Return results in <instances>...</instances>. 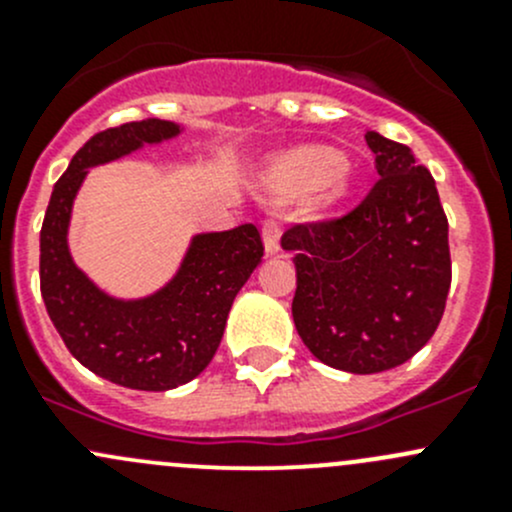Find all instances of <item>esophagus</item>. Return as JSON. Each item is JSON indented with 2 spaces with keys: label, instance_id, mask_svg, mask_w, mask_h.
<instances>
[{
  "label": "esophagus",
  "instance_id": "1",
  "mask_svg": "<svg viewBox=\"0 0 512 512\" xmlns=\"http://www.w3.org/2000/svg\"><path fill=\"white\" fill-rule=\"evenodd\" d=\"M280 235H282V227L277 220H265V225H262V240H265V250L267 255H275L277 250H280Z\"/></svg>",
  "mask_w": 512,
  "mask_h": 512
}]
</instances>
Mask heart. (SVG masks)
Masks as SVG:
<instances>
[{
  "label": "heart",
  "instance_id": "heart-1",
  "mask_svg": "<svg viewBox=\"0 0 512 512\" xmlns=\"http://www.w3.org/2000/svg\"><path fill=\"white\" fill-rule=\"evenodd\" d=\"M267 183H270L272 195L280 200L297 198L304 190H309L317 208H332L349 193L352 170L347 160L337 153L309 146L297 148L277 160Z\"/></svg>",
  "mask_w": 512,
  "mask_h": 512
}]
</instances>
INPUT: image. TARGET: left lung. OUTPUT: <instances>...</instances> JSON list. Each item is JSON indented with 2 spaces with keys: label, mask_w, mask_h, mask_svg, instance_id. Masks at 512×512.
<instances>
[{
  "label": "left lung",
  "mask_w": 512,
  "mask_h": 512,
  "mask_svg": "<svg viewBox=\"0 0 512 512\" xmlns=\"http://www.w3.org/2000/svg\"><path fill=\"white\" fill-rule=\"evenodd\" d=\"M379 180L339 218L297 223L292 317L307 349L334 369L379 374L436 332L451 287L448 220L436 180L404 143L366 133Z\"/></svg>",
  "instance_id": "8db88e82"
}]
</instances>
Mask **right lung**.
Returning <instances> with one entry per match:
<instances>
[{"instance_id":"right-lung-1","label":"right lung","mask_w":512,"mask_h":512,"mask_svg":"<svg viewBox=\"0 0 512 512\" xmlns=\"http://www.w3.org/2000/svg\"><path fill=\"white\" fill-rule=\"evenodd\" d=\"M178 133L180 126L160 118L96 133L56 180L41 225V297L56 332L86 369L126 389L168 391L195 379L218 352L235 294L265 255L250 223L195 235L178 275L160 292L131 302L108 297L74 265L66 230L91 165Z\"/></svg>"}]
</instances>
